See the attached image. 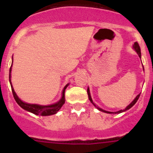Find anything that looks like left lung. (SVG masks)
Returning a JSON list of instances; mask_svg holds the SVG:
<instances>
[{"label": "left lung", "instance_id": "1", "mask_svg": "<svg viewBox=\"0 0 153 153\" xmlns=\"http://www.w3.org/2000/svg\"><path fill=\"white\" fill-rule=\"evenodd\" d=\"M132 48H133V49H134V51L137 53V54L139 55V56L141 58V51H140V46H139V44H138L137 42L134 43V44H133V46H132ZM143 70H144V67H143ZM87 93H88V98H89V100H90V101L93 104V105H94V106H96V107L97 108V109H99V110H100V111L103 112V113H113V114H118V113H123V112L126 111V110H128V109H130V108L134 106L135 103L137 102L138 99H139V97H140V94H138V95L136 97V98H135L134 100L132 101V102H131V103L129 104V105H128V106H127L124 109H121V110H119V111H117V112H109V111H106V110H104V109H101V108H100V107H98V106H96V104L93 102V100H92V98H91V95H90V89H89V87L87 88Z\"/></svg>", "mask_w": 153, "mask_h": 153}]
</instances>
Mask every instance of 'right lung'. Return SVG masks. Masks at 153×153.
I'll return each instance as SVG.
<instances>
[{"instance_id":"add662e5","label":"right lung","mask_w":153,"mask_h":153,"mask_svg":"<svg viewBox=\"0 0 153 153\" xmlns=\"http://www.w3.org/2000/svg\"><path fill=\"white\" fill-rule=\"evenodd\" d=\"M12 63H13V57H12ZM12 65L10 68V74H9V81H10V86H11L12 93H13V97H14V100H16L17 103L18 104L19 106H21L22 109H24V110L26 111L30 112V113H32L35 115H37V116H51V115H53L57 113V112L60 109V108L63 106V104L65 103V90L67 89V86H69V83H67L66 86H64L63 88V92H62V97L60 98V100L58 102H55L53 104H51V105H47V106H44V105H39V104H32V103H27V102H25L24 101H22L21 99L17 97V93H15L14 90H13V87L12 86L11 83V70H12Z\"/></svg>"}]
</instances>
